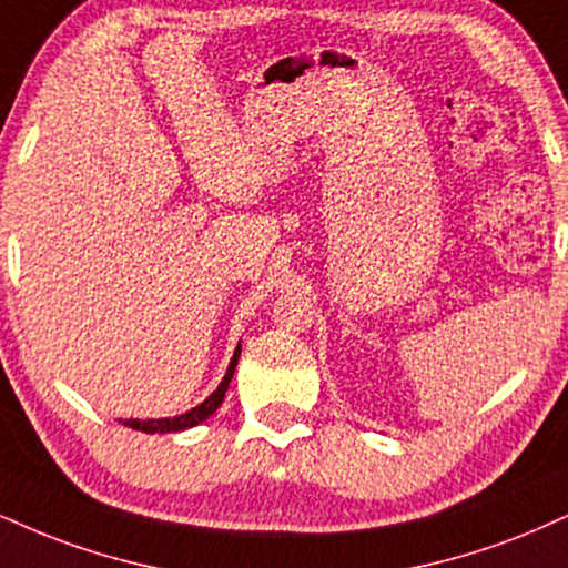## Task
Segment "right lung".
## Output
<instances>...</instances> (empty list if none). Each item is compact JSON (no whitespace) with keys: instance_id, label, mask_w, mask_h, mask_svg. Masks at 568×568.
I'll use <instances>...</instances> for the list:
<instances>
[{"instance_id":"1","label":"right lung","mask_w":568,"mask_h":568,"mask_svg":"<svg viewBox=\"0 0 568 568\" xmlns=\"http://www.w3.org/2000/svg\"><path fill=\"white\" fill-rule=\"evenodd\" d=\"M240 353L242 347L236 345L234 349V358H231L229 368H226V376H223L219 389L213 392V395L207 397V400H202L197 408L181 413V416H173V418H150V422H139V418H125V426H131V429H139V432H146V434H168V432H184V429H192V426H197L200 422H205L207 416H213L215 410H219V405L223 403V397H226V389H229V382L231 376H234V368H236V361H240Z\"/></svg>"}]
</instances>
